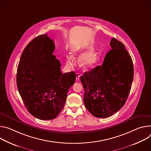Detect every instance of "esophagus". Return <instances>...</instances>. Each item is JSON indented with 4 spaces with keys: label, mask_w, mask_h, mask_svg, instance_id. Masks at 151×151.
<instances>
[{
    "label": "esophagus",
    "mask_w": 151,
    "mask_h": 151,
    "mask_svg": "<svg viewBox=\"0 0 151 151\" xmlns=\"http://www.w3.org/2000/svg\"><path fill=\"white\" fill-rule=\"evenodd\" d=\"M80 74L79 73H77V74H76V80L78 81L80 80Z\"/></svg>",
    "instance_id": "esophagus-1"
}]
</instances>
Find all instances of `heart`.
<instances>
[{"label":"heart","instance_id":"obj_1","mask_svg":"<svg viewBox=\"0 0 151 151\" xmlns=\"http://www.w3.org/2000/svg\"><path fill=\"white\" fill-rule=\"evenodd\" d=\"M73 54L75 55L78 50L75 48L72 50ZM97 60V55L93 50H91L88 52L83 53L79 58L80 65L84 68H90L93 65ZM75 64V60L73 56L71 55L66 56V65L68 67H73Z\"/></svg>","mask_w":151,"mask_h":151}]
</instances>
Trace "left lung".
Returning a JSON list of instances; mask_svg holds the SVG:
<instances>
[{
  "label": "left lung",
  "mask_w": 151,
  "mask_h": 151,
  "mask_svg": "<svg viewBox=\"0 0 151 151\" xmlns=\"http://www.w3.org/2000/svg\"><path fill=\"white\" fill-rule=\"evenodd\" d=\"M111 50L102 65L80 77L85 90L84 104L94 116L109 117L125 104L134 77L132 59L125 45L113 38Z\"/></svg>",
  "instance_id": "obj_1"
}]
</instances>
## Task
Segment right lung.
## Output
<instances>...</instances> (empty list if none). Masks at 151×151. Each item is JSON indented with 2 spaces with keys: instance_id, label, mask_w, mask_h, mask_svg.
<instances>
[{
  "instance_id": "obj_1",
  "label": "right lung",
  "mask_w": 151,
  "mask_h": 151,
  "mask_svg": "<svg viewBox=\"0 0 151 151\" xmlns=\"http://www.w3.org/2000/svg\"><path fill=\"white\" fill-rule=\"evenodd\" d=\"M55 48L47 34L36 37L23 50L17 72V85L26 108L41 120L56 118L76 78L73 71L61 73L60 62L53 55Z\"/></svg>"
}]
</instances>
